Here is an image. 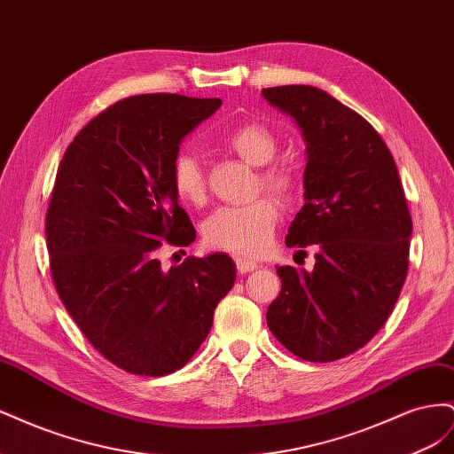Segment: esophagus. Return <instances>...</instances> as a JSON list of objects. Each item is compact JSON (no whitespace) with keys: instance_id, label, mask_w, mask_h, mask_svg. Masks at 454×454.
I'll return each mask as SVG.
<instances>
[{"instance_id":"34e87169","label":"esophagus","mask_w":454,"mask_h":454,"mask_svg":"<svg viewBox=\"0 0 454 454\" xmlns=\"http://www.w3.org/2000/svg\"><path fill=\"white\" fill-rule=\"evenodd\" d=\"M235 265H237V270L240 274H246V272H252L257 269V263L255 261H250V259H244V257H237L235 259Z\"/></svg>"}]
</instances>
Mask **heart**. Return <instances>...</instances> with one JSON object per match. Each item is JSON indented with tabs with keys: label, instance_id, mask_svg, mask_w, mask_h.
Here are the masks:
<instances>
[{
	"label": "heart",
	"instance_id": "1",
	"mask_svg": "<svg viewBox=\"0 0 454 454\" xmlns=\"http://www.w3.org/2000/svg\"><path fill=\"white\" fill-rule=\"evenodd\" d=\"M229 153L259 167L255 193L267 191L280 200H292L299 189L297 172L290 164L272 160L278 153V138L263 122H240L219 138ZM170 185L176 197L185 204L200 206L208 197V182L200 159L187 149L177 151L170 162ZM278 204L261 197L246 206H222L202 227L204 244L212 250L237 255H261L272 240L278 223Z\"/></svg>",
	"mask_w": 454,
	"mask_h": 454
}]
</instances>
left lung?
<instances>
[{
  "instance_id": "8db88e82",
  "label": "left lung",
  "mask_w": 454,
  "mask_h": 454,
  "mask_svg": "<svg viewBox=\"0 0 454 454\" xmlns=\"http://www.w3.org/2000/svg\"><path fill=\"white\" fill-rule=\"evenodd\" d=\"M263 96L303 130L305 206L286 244L316 250L312 272L277 269L267 324L301 360H340L379 333L407 277L413 222L400 174L379 132L333 96L309 85Z\"/></svg>"
}]
</instances>
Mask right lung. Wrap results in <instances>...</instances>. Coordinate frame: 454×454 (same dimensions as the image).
<instances>
[{
	"label": "right lung",
	"mask_w": 454,
	"mask_h": 454,
	"mask_svg": "<svg viewBox=\"0 0 454 454\" xmlns=\"http://www.w3.org/2000/svg\"><path fill=\"white\" fill-rule=\"evenodd\" d=\"M219 106L164 92L119 100L67 145L54 180L45 219L54 287L90 345L134 375H170L193 358L237 278L225 254L168 272L157 257L164 244L195 240L170 162Z\"/></svg>",
	"instance_id": "1"
}]
</instances>
